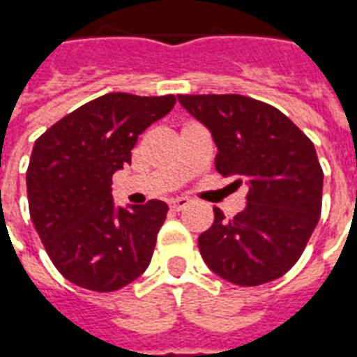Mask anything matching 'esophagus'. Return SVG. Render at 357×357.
I'll list each match as a JSON object with an SVG mask.
<instances>
[{"label":"esophagus","mask_w":357,"mask_h":357,"mask_svg":"<svg viewBox=\"0 0 357 357\" xmlns=\"http://www.w3.org/2000/svg\"><path fill=\"white\" fill-rule=\"evenodd\" d=\"M188 204H190V199H186V197H176V199H171L169 201V206L173 210H176V212L182 208H186Z\"/></svg>","instance_id":"esophagus-1"}]
</instances>
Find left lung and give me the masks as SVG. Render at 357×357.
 <instances>
[{
  "mask_svg": "<svg viewBox=\"0 0 357 357\" xmlns=\"http://www.w3.org/2000/svg\"><path fill=\"white\" fill-rule=\"evenodd\" d=\"M216 141V171L248 182L245 208L199 236L214 273L240 287L281 278L302 257L322 210L324 173L313 141L278 107L242 95H178Z\"/></svg>",
  "mask_w": 357,
  "mask_h": 357,
  "instance_id": "1",
  "label": "left lung"
}]
</instances>
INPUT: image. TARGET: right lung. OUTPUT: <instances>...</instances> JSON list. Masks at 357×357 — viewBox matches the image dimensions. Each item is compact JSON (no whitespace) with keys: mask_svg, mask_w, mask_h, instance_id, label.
Listing matches in <instances>:
<instances>
[{"mask_svg":"<svg viewBox=\"0 0 357 357\" xmlns=\"http://www.w3.org/2000/svg\"><path fill=\"white\" fill-rule=\"evenodd\" d=\"M176 98L107 93L50 126L27 167L29 214L61 275L95 292L123 289L145 272L167 204L117 208L112 176L132 162L145 130Z\"/></svg>","mask_w":357,"mask_h":357,"instance_id":"1","label":"right lung"}]
</instances>
